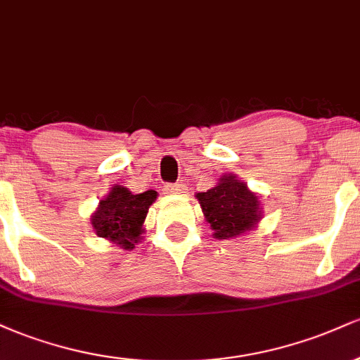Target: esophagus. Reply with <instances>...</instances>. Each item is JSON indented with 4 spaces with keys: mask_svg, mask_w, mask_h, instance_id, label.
Instances as JSON below:
<instances>
[{
    "mask_svg": "<svg viewBox=\"0 0 360 360\" xmlns=\"http://www.w3.org/2000/svg\"><path fill=\"white\" fill-rule=\"evenodd\" d=\"M164 191H166L167 194H181V193H186V186L181 184V183L166 184V186H164Z\"/></svg>",
    "mask_w": 360,
    "mask_h": 360,
    "instance_id": "obj_1",
    "label": "esophagus"
}]
</instances>
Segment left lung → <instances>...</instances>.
Wrapping results in <instances>:
<instances>
[{
  "label": "left lung",
  "instance_id": "left-lung-1",
  "mask_svg": "<svg viewBox=\"0 0 360 360\" xmlns=\"http://www.w3.org/2000/svg\"><path fill=\"white\" fill-rule=\"evenodd\" d=\"M214 238H233L249 232L262 218L259 196L235 174H223L220 183L196 194Z\"/></svg>",
  "mask_w": 360,
  "mask_h": 360
}]
</instances>
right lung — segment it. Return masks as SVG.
Instances as JSON below:
<instances>
[{
  "label": "right lung",
  "instance_id": "obj_1",
  "mask_svg": "<svg viewBox=\"0 0 360 360\" xmlns=\"http://www.w3.org/2000/svg\"><path fill=\"white\" fill-rule=\"evenodd\" d=\"M155 198L157 193L152 189L134 194L125 186H113L91 217V225L98 237L122 249H134L143 233V221Z\"/></svg>",
  "mask_w": 360,
  "mask_h": 360
}]
</instances>
